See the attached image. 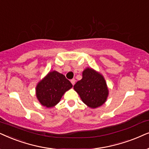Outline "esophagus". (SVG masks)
Instances as JSON below:
<instances>
[{"mask_svg":"<svg viewBox=\"0 0 149 149\" xmlns=\"http://www.w3.org/2000/svg\"><path fill=\"white\" fill-rule=\"evenodd\" d=\"M75 82H76L75 79H72V80H71V84H73V86L75 84Z\"/></svg>","mask_w":149,"mask_h":149,"instance_id":"obj_1","label":"esophagus"}]
</instances>
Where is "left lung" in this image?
Masks as SVG:
<instances>
[{
    "instance_id": "8db88e82",
    "label": "left lung",
    "mask_w": 149,
    "mask_h": 149,
    "mask_svg": "<svg viewBox=\"0 0 149 149\" xmlns=\"http://www.w3.org/2000/svg\"><path fill=\"white\" fill-rule=\"evenodd\" d=\"M85 104L92 108H97L105 103L108 89L104 77L91 68L82 72V79L73 86Z\"/></svg>"
}]
</instances>
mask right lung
<instances>
[{"mask_svg":"<svg viewBox=\"0 0 149 149\" xmlns=\"http://www.w3.org/2000/svg\"><path fill=\"white\" fill-rule=\"evenodd\" d=\"M72 86L64 75L56 71H52L37 84V97L41 105L51 108L58 104L63 94Z\"/></svg>","mask_w":149,"mask_h":149,"instance_id":"obj_1","label":"right lung"}]
</instances>
